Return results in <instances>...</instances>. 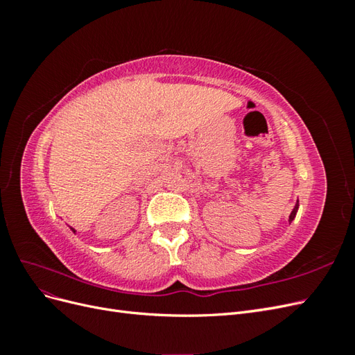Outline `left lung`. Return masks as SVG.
I'll use <instances>...</instances> for the list:
<instances>
[{"instance_id":"1","label":"left lung","mask_w":355,"mask_h":355,"mask_svg":"<svg viewBox=\"0 0 355 355\" xmlns=\"http://www.w3.org/2000/svg\"><path fill=\"white\" fill-rule=\"evenodd\" d=\"M297 209H299V201H296V204H295V207H293L292 213H290V216H288V222H292V220L295 219V216H296V211H297Z\"/></svg>"}]
</instances>
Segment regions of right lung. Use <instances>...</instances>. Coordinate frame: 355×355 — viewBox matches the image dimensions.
Wrapping results in <instances>:
<instances>
[{
	"label": "right lung",
	"instance_id": "1",
	"mask_svg": "<svg viewBox=\"0 0 355 355\" xmlns=\"http://www.w3.org/2000/svg\"><path fill=\"white\" fill-rule=\"evenodd\" d=\"M69 228H71V227H69ZM71 230H72V232H75V230H73V228H71Z\"/></svg>",
	"mask_w": 355,
	"mask_h": 355
}]
</instances>
